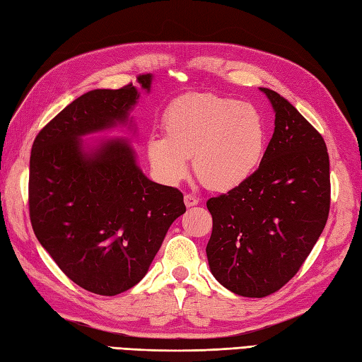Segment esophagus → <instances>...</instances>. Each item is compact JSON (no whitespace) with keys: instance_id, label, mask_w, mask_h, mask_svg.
<instances>
[{"instance_id":"obj_1","label":"esophagus","mask_w":362,"mask_h":362,"mask_svg":"<svg viewBox=\"0 0 362 362\" xmlns=\"http://www.w3.org/2000/svg\"><path fill=\"white\" fill-rule=\"evenodd\" d=\"M183 201H185L187 206H194V205L199 204V199L194 197L193 194H185V197H183Z\"/></svg>"}]
</instances>
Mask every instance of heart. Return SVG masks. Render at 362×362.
Returning a JSON list of instances; mask_svg holds the SVG:
<instances>
[{"instance_id": "b5f03b06", "label": "heart", "mask_w": 362, "mask_h": 362, "mask_svg": "<svg viewBox=\"0 0 362 362\" xmlns=\"http://www.w3.org/2000/svg\"><path fill=\"white\" fill-rule=\"evenodd\" d=\"M163 130L165 136L149 138L146 151L166 183L182 180L193 158L204 187L233 189L257 171L267 148L266 121L257 107L218 95L177 99L165 113Z\"/></svg>"}]
</instances>
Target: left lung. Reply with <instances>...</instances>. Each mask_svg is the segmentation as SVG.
<instances>
[{"instance_id":"8db88e82","label":"left lung","mask_w":362,"mask_h":362,"mask_svg":"<svg viewBox=\"0 0 362 362\" xmlns=\"http://www.w3.org/2000/svg\"><path fill=\"white\" fill-rule=\"evenodd\" d=\"M261 91L275 110L264 157L240 187L206 201L211 274L235 294L257 298L298 272L327 224L332 194L324 138L283 96Z\"/></svg>"}]
</instances>
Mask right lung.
Here are the masks:
<instances>
[{
	"mask_svg": "<svg viewBox=\"0 0 362 362\" xmlns=\"http://www.w3.org/2000/svg\"><path fill=\"white\" fill-rule=\"evenodd\" d=\"M138 82L151 90V74ZM138 91L93 90L35 136L29 218L37 240L68 279L99 296L130 289L148 272L169 226L187 211L177 188L149 180L126 141L83 152L79 138L126 122Z\"/></svg>",
	"mask_w": 362,
	"mask_h": 362,
	"instance_id": "1",
	"label": "right lung"
}]
</instances>
